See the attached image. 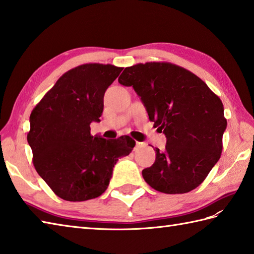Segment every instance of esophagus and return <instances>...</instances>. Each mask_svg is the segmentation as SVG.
I'll use <instances>...</instances> for the list:
<instances>
[{
    "label": "esophagus",
    "mask_w": 254,
    "mask_h": 254,
    "mask_svg": "<svg viewBox=\"0 0 254 254\" xmlns=\"http://www.w3.org/2000/svg\"><path fill=\"white\" fill-rule=\"evenodd\" d=\"M145 143H143V142H136V147H143V146H145Z\"/></svg>",
    "instance_id": "34e87169"
}]
</instances>
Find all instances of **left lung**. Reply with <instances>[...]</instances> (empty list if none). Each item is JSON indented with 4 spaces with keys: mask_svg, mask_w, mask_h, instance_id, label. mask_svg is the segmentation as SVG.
Masks as SVG:
<instances>
[{
    "mask_svg": "<svg viewBox=\"0 0 254 254\" xmlns=\"http://www.w3.org/2000/svg\"><path fill=\"white\" fill-rule=\"evenodd\" d=\"M119 83L132 86L149 120L167 137L156 148L144 180L156 191L181 194L197 188L220 158L227 127L219 97L195 74L169 62H146L124 68Z\"/></svg>",
    "mask_w": 254,
    "mask_h": 254,
    "instance_id": "left-lung-1",
    "label": "left lung"
}]
</instances>
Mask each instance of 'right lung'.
I'll use <instances>...</instances> for the list:
<instances>
[{
    "mask_svg": "<svg viewBox=\"0 0 254 254\" xmlns=\"http://www.w3.org/2000/svg\"><path fill=\"white\" fill-rule=\"evenodd\" d=\"M123 67L86 63L57 80L30 115L27 141L32 163L59 197L82 202L104 193L118 159L135 146L128 135L106 139L90 134L98 122L104 96Z\"/></svg>",
    "mask_w": 254,
    "mask_h": 254,
    "instance_id": "add662e5",
    "label": "right lung"
}]
</instances>
